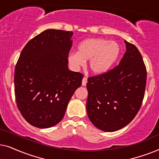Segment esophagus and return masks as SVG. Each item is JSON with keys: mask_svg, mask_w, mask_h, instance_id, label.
<instances>
[{"mask_svg": "<svg viewBox=\"0 0 159 159\" xmlns=\"http://www.w3.org/2000/svg\"><path fill=\"white\" fill-rule=\"evenodd\" d=\"M87 82H88V79L86 77H83V79L82 80V85L85 86L87 84Z\"/></svg>", "mask_w": 159, "mask_h": 159, "instance_id": "obj_1", "label": "esophagus"}]
</instances>
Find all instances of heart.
<instances>
[{
    "label": "heart",
    "mask_w": 159,
    "mask_h": 159,
    "mask_svg": "<svg viewBox=\"0 0 159 159\" xmlns=\"http://www.w3.org/2000/svg\"><path fill=\"white\" fill-rule=\"evenodd\" d=\"M121 54V47L116 41L103 38H88L78 45L77 52L68 54L69 63L73 68H79L88 61V68L93 75L107 73L116 64Z\"/></svg>",
    "instance_id": "1"
}]
</instances>
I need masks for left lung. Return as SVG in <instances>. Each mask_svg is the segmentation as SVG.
<instances>
[{
	"instance_id": "8db88e82",
	"label": "left lung",
	"mask_w": 159,
	"mask_h": 159,
	"mask_svg": "<svg viewBox=\"0 0 159 159\" xmlns=\"http://www.w3.org/2000/svg\"><path fill=\"white\" fill-rule=\"evenodd\" d=\"M126 52L116 67L88 79L86 108L93 125L104 132H115L134 118L142 104L146 69L134 45L125 40Z\"/></svg>"
}]
</instances>
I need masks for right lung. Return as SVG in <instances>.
Listing matches in <instances>:
<instances>
[{
  "label": "right lung",
  "instance_id": "add662e5",
  "mask_svg": "<svg viewBox=\"0 0 159 159\" xmlns=\"http://www.w3.org/2000/svg\"><path fill=\"white\" fill-rule=\"evenodd\" d=\"M72 32L49 29L29 41L15 67L16 101L25 120L34 127L59 123L83 75L68 68Z\"/></svg>",
  "mask_w": 159,
  "mask_h": 159
}]
</instances>
